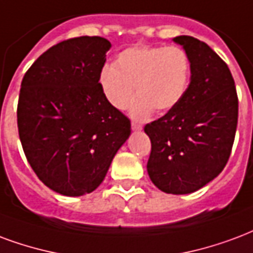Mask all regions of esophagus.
Returning a JSON list of instances; mask_svg holds the SVG:
<instances>
[{"label": "esophagus", "instance_id": "obj_1", "mask_svg": "<svg viewBox=\"0 0 253 253\" xmlns=\"http://www.w3.org/2000/svg\"><path fill=\"white\" fill-rule=\"evenodd\" d=\"M131 128L134 130V131H139V130H142V126L139 125V123H136V122H132Z\"/></svg>", "mask_w": 253, "mask_h": 253}]
</instances>
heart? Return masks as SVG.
Returning a JSON list of instances; mask_svg holds the SVG:
<instances>
[{"mask_svg":"<svg viewBox=\"0 0 253 253\" xmlns=\"http://www.w3.org/2000/svg\"><path fill=\"white\" fill-rule=\"evenodd\" d=\"M190 59L179 46L135 45L119 52L115 65L103 67L99 87L112 107L125 110L131 104L134 118L143 119L157 110L171 111L186 93L190 79Z\"/></svg>","mask_w":253,"mask_h":253,"instance_id":"1","label":"heart"}]
</instances>
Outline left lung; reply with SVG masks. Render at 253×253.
Returning <instances> with one entry per match:
<instances>
[{"instance_id": "1", "label": "left lung", "mask_w": 253, "mask_h": 253, "mask_svg": "<svg viewBox=\"0 0 253 253\" xmlns=\"http://www.w3.org/2000/svg\"><path fill=\"white\" fill-rule=\"evenodd\" d=\"M190 59V83L177 107L145 126L151 141L147 173L170 194L193 193L221 173L231 155L239 115L235 80L211 46L174 37Z\"/></svg>"}]
</instances>
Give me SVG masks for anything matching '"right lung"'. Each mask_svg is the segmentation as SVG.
Here are the masks:
<instances>
[{
  "mask_svg": "<svg viewBox=\"0 0 253 253\" xmlns=\"http://www.w3.org/2000/svg\"><path fill=\"white\" fill-rule=\"evenodd\" d=\"M111 42L82 36L44 52L27 71L17 126L28 162L56 193H91L106 177L131 123L99 87Z\"/></svg>",
  "mask_w": 253,
  "mask_h": 253,
  "instance_id": "add662e5",
  "label": "right lung"
}]
</instances>
